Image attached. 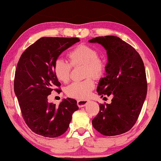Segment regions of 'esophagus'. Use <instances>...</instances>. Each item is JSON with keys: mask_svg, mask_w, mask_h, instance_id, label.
<instances>
[{"mask_svg": "<svg viewBox=\"0 0 161 161\" xmlns=\"http://www.w3.org/2000/svg\"><path fill=\"white\" fill-rule=\"evenodd\" d=\"M88 102L89 101L87 100V99H79V100H77V105L79 108H82L85 106Z\"/></svg>", "mask_w": 161, "mask_h": 161, "instance_id": "1", "label": "esophagus"}]
</instances>
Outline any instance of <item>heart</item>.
Listing matches in <instances>:
<instances>
[{"instance_id": "b5f03b06", "label": "heart", "mask_w": 161, "mask_h": 161, "mask_svg": "<svg viewBox=\"0 0 161 161\" xmlns=\"http://www.w3.org/2000/svg\"><path fill=\"white\" fill-rule=\"evenodd\" d=\"M72 65L85 64V77L91 76L99 79L105 72L104 63L99 59V53L97 50L86 45L76 47L69 54ZM71 69L70 62L62 57H58L53 64L54 74L58 80L63 82H68ZM94 87V82L87 78L81 82H74L68 85L66 93L69 97L76 99H85L88 97Z\"/></svg>"}]
</instances>
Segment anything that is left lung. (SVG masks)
<instances>
[{
  "label": "left lung",
  "mask_w": 161,
  "mask_h": 161,
  "mask_svg": "<svg viewBox=\"0 0 161 161\" xmlns=\"http://www.w3.org/2000/svg\"><path fill=\"white\" fill-rule=\"evenodd\" d=\"M88 42L101 44L106 50L105 76L99 80L97 91L101 97H113L110 104L99 105L92 125L103 135H121L135 125L146 99L143 62L133 47L117 36H101Z\"/></svg>",
  "instance_id": "8db88e82"
}]
</instances>
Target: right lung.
<instances>
[{"mask_svg":"<svg viewBox=\"0 0 161 161\" xmlns=\"http://www.w3.org/2000/svg\"><path fill=\"white\" fill-rule=\"evenodd\" d=\"M79 41L78 38H41L26 49L18 61L14 91L25 123L37 135L46 137L63 135L73 114L79 109L74 99H64L56 106L48 103L47 97L61 85L54 74L55 61Z\"/></svg>","mask_w":161,"mask_h":161,"instance_id":"right-lung-1","label":"right lung"}]
</instances>
